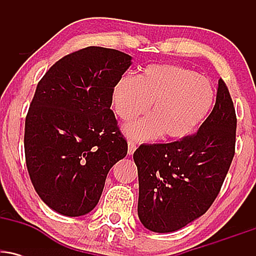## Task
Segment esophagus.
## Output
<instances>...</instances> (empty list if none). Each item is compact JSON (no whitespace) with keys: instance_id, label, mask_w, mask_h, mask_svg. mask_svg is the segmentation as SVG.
I'll return each mask as SVG.
<instances>
[{"instance_id":"obj_1","label":"esophagus","mask_w":256,"mask_h":256,"mask_svg":"<svg viewBox=\"0 0 256 256\" xmlns=\"http://www.w3.org/2000/svg\"><path fill=\"white\" fill-rule=\"evenodd\" d=\"M136 149H137L136 143L132 142V140H128V155L134 154V152H136Z\"/></svg>"}]
</instances>
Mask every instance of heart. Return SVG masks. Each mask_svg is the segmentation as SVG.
<instances>
[{"mask_svg":"<svg viewBox=\"0 0 256 256\" xmlns=\"http://www.w3.org/2000/svg\"><path fill=\"white\" fill-rule=\"evenodd\" d=\"M112 98L116 116L125 122L144 114L151 106L149 116L125 126L130 137L150 140L161 134L167 140H179L207 118L216 91L207 78L188 67L149 64L137 78H120Z\"/></svg>","mask_w":256,"mask_h":256,"instance_id":"1","label":"heart"}]
</instances>
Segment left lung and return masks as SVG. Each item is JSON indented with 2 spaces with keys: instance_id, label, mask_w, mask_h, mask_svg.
I'll return each instance as SVG.
<instances>
[{
  "instance_id": "1",
  "label": "left lung",
  "mask_w": 256,
  "mask_h": 256,
  "mask_svg": "<svg viewBox=\"0 0 256 256\" xmlns=\"http://www.w3.org/2000/svg\"><path fill=\"white\" fill-rule=\"evenodd\" d=\"M236 112L222 78L213 110L192 136L142 144L134 152L138 171V218L154 232H173L207 212L234 155Z\"/></svg>"
}]
</instances>
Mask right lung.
<instances>
[{
    "label": "right lung",
    "mask_w": 256,
    "mask_h": 256,
    "mask_svg": "<svg viewBox=\"0 0 256 256\" xmlns=\"http://www.w3.org/2000/svg\"><path fill=\"white\" fill-rule=\"evenodd\" d=\"M131 58L88 46L60 58L37 85L25 120L26 166L38 196L55 212H91L110 170L128 154L110 106Z\"/></svg>",
    "instance_id": "1"
}]
</instances>
